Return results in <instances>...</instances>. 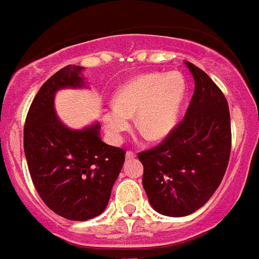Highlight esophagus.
I'll use <instances>...</instances> for the list:
<instances>
[{
  "label": "esophagus",
  "instance_id": "34e87169",
  "mask_svg": "<svg viewBox=\"0 0 259 259\" xmlns=\"http://www.w3.org/2000/svg\"><path fill=\"white\" fill-rule=\"evenodd\" d=\"M135 157H137V154H135L134 152H131V150H128V152L125 153V158H127V160H131V158H135Z\"/></svg>",
  "mask_w": 259,
  "mask_h": 259
}]
</instances>
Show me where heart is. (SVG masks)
I'll list each match as a JSON object with an SVG mask.
<instances>
[{
  "instance_id": "b5f03b06",
  "label": "heart",
  "mask_w": 259,
  "mask_h": 259,
  "mask_svg": "<svg viewBox=\"0 0 259 259\" xmlns=\"http://www.w3.org/2000/svg\"><path fill=\"white\" fill-rule=\"evenodd\" d=\"M188 84L182 73H149L120 87L113 96V106L103 113V125L111 141L120 142L131 125L148 141H161L177 125Z\"/></svg>"
}]
</instances>
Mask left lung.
<instances>
[{
	"label": "left lung",
	"instance_id": "1",
	"mask_svg": "<svg viewBox=\"0 0 259 259\" xmlns=\"http://www.w3.org/2000/svg\"><path fill=\"white\" fill-rule=\"evenodd\" d=\"M185 65L194 80L185 118L158 146L138 154L149 203L167 217H186L208 201L225 175L232 145L222 91L197 66Z\"/></svg>",
	"mask_w": 259,
	"mask_h": 259
}]
</instances>
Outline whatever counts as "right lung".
I'll return each mask as SVG.
<instances>
[{
  "mask_svg": "<svg viewBox=\"0 0 259 259\" xmlns=\"http://www.w3.org/2000/svg\"><path fill=\"white\" fill-rule=\"evenodd\" d=\"M82 67L69 65L39 88L29 109L23 146L35 190L45 204L66 220L87 221L107 207L125 152L101 139L95 122L71 130L55 111V95L87 87Z\"/></svg>",
  "mask_w": 259,
  "mask_h": 259,
  "instance_id": "add662e5",
  "label": "right lung"
}]
</instances>
